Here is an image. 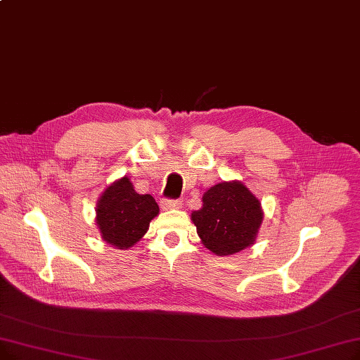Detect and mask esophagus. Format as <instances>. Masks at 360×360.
Here are the masks:
<instances>
[{"mask_svg":"<svg viewBox=\"0 0 360 360\" xmlns=\"http://www.w3.org/2000/svg\"><path fill=\"white\" fill-rule=\"evenodd\" d=\"M163 209H178L181 206V200L178 198H163L162 201Z\"/></svg>","mask_w":360,"mask_h":360,"instance_id":"esophagus-1","label":"esophagus"}]
</instances>
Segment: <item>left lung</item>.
<instances>
[{"instance_id":"obj_1","label":"left lung","mask_w":360,"mask_h":360,"mask_svg":"<svg viewBox=\"0 0 360 360\" xmlns=\"http://www.w3.org/2000/svg\"><path fill=\"white\" fill-rule=\"evenodd\" d=\"M191 219L202 244L214 255L228 256L255 243L263 212L244 184L222 182L205 193L202 207Z\"/></svg>"}]
</instances>
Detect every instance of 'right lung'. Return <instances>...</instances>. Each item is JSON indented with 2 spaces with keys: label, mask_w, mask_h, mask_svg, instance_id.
Here are the masks:
<instances>
[{
  "label": "right lung",
  "mask_w": 360,
  "mask_h": 360,
  "mask_svg": "<svg viewBox=\"0 0 360 360\" xmlns=\"http://www.w3.org/2000/svg\"><path fill=\"white\" fill-rule=\"evenodd\" d=\"M159 206L150 194H138L128 176L112 184L97 202V225L107 244L129 248L144 237Z\"/></svg>",
  "instance_id": "obj_1"
}]
</instances>
